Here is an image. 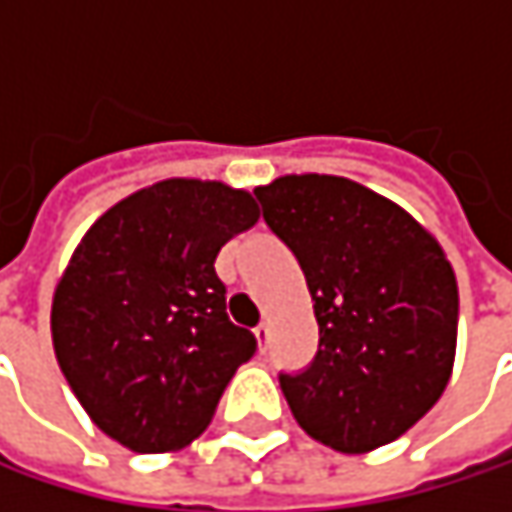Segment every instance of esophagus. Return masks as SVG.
Wrapping results in <instances>:
<instances>
[{
	"instance_id": "esophagus-1",
	"label": "esophagus",
	"mask_w": 512,
	"mask_h": 512,
	"mask_svg": "<svg viewBox=\"0 0 512 512\" xmlns=\"http://www.w3.org/2000/svg\"><path fill=\"white\" fill-rule=\"evenodd\" d=\"M255 338H257V347H260V350H266V344H269V323H260V326H257Z\"/></svg>"
}]
</instances>
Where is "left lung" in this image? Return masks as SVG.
<instances>
[{"mask_svg": "<svg viewBox=\"0 0 512 512\" xmlns=\"http://www.w3.org/2000/svg\"><path fill=\"white\" fill-rule=\"evenodd\" d=\"M272 234L296 255L320 350L281 373L299 427L367 454L415 427L448 388L460 290L439 240L400 204L335 174H284L255 189Z\"/></svg>", "mask_w": 512, "mask_h": 512, "instance_id": "obj_1", "label": "left lung"}]
</instances>
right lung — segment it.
Listing matches in <instances>:
<instances>
[{"instance_id": "obj_1", "label": "right lung", "mask_w": 512, "mask_h": 512, "mask_svg": "<svg viewBox=\"0 0 512 512\" xmlns=\"http://www.w3.org/2000/svg\"><path fill=\"white\" fill-rule=\"evenodd\" d=\"M260 219L222 180L168 177L109 207L52 293V350L88 418L136 454L198 439L257 341L225 314L219 249Z\"/></svg>"}]
</instances>
